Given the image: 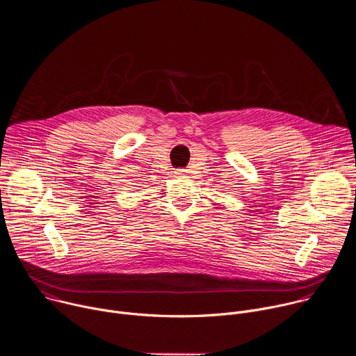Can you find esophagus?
Listing matches in <instances>:
<instances>
[{"mask_svg": "<svg viewBox=\"0 0 356 356\" xmlns=\"http://www.w3.org/2000/svg\"><path fill=\"white\" fill-rule=\"evenodd\" d=\"M176 175H187V170H184V169H179V170L176 172Z\"/></svg>", "mask_w": 356, "mask_h": 356, "instance_id": "34e87169", "label": "esophagus"}]
</instances>
